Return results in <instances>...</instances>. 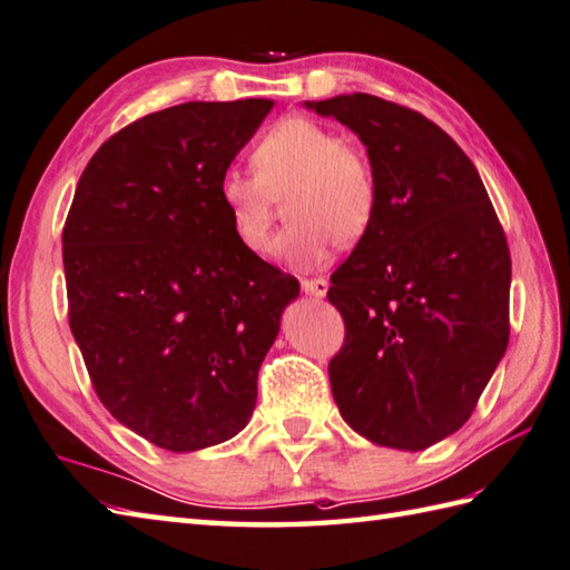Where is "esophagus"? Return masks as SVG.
I'll return each mask as SVG.
<instances>
[{"label":"esophagus","instance_id":"obj_1","mask_svg":"<svg viewBox=\"0 0 570 570\" xmlns=\"http://www.w3.org/2000/svg\"><path fill=\"white\" fill-rule=\"evenodd\" d=\"M301 292L308 294V296L323 298L328 294V282H326V278H304V282H301Z\"/></svg>","mask_w":570,"mask_h":570}]
</instances>
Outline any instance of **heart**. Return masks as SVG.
<instances>
[{"instance_id":"b5f03b06","label":"heart","mask_w":570,"mask_h":570,"mask_svg":"<svg viewBox=\"0 0 570 570\" xmlns=\"http://www.w3.org/2000/svg\"><path fill=\"white\" fill-rule=\"evenodd\" d=\"M252 165L254 173H225L217 187L232 234L249 254H269L276 199L286 195L292 225L276 252L296 269H316L336 242L355 244L371 229L377 209L373 167L321 122L301 116L274 122L256 142Z\"/></svg>"}]
</instances>
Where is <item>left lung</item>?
Masks as SVG:
<instances>
[{"instance_id": "1", "label": "left lung", "mask_w": 570, "mask_h": 570, "mask_svg": "<svg viewBox=\"0 0 570 570\" xmlns=\"http://www.w3.org/2000/svg\"><path fill=\"white\" fill-rule=\"evenodd\" d=\"M304 106L361 138L377 183L373 225L331 276L333 400L367 442L420 452L470 420L507 353L504 229L472 160L417 110L371 94Z\"/></svg>"}]
</instances>
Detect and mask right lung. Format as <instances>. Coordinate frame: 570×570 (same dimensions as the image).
<instances>
[{"label": "right lung", "mask_w": 570, "mask_h": 570, "mask_svg": "<svg viewBox=\"0 0 570 570\" xmlns=\"http://www.w3.org/2000/svg\"><path fill=\"white\" fill-rule=\"evenodd\" d=\"M272 100H189L100 145L63 227L69 323L100 403L170 452L232 440L298 282L232 234L219 180Z\"/></svg>", "instance_id": "obj_1"}]
</instances>
